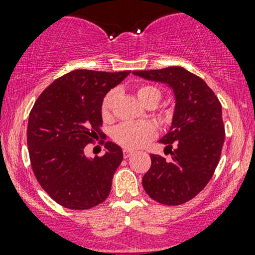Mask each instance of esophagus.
<instances>
[{"label": "esophagus", "mask_w": 255, "mask_h": 255, "mask_svg": "<svg viewBox=\"0 0 255 255\" xmlns=\"http://www.w3.org/2000/svg\"><path fill=\"white\" fill-rule=\"evenodd\" d=\"M132 154H133V151L129 150V149H125V150H123V156H125L126 159L129 158V156L132 155Z\"/></svg>", "instance_id": "obj_1"}]
</instances>
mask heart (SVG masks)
Instances as JSON below:
<instances>
[{
  "label": "heart",
  "instance_id": "b5f03b06",
  "mask_svg": "<svg viewBox=\"0 0 255 255\" xmlns=\"http://www.w3.org/2000/svg\"><path fill=\"white\" fill-rule=\"evenodd\" d=\"M137 97L140 102L148 97H155L159 101L160 91L153 86H140L137 90ZM116 100V91H110L102 100L101 113L104 118L111 116L113 104ZM155 127L148 122H126L116 127L113 138L120 145L128 149H138L145 145L149 140L155 137Z\"/></svg>",
  "mask_w": 255,
  "mask_h": 255
}]
</instances>
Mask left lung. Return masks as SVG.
<instances>
[{
    "mask_svg": "<svg viewBox=\"0 0 255 255\" xmlns=\"http://www.w3.org/2000/svg\"><path fill=\"white\" fill-rule=\"evenodd\" d=\"M173 91L171 125L159 142L171 159L151 154L150 169L142 184L146 194L163 205H181L196 196L212 177L225 142L222 106L199 76L181 66L133 71Z\"/></svg>",
    "mask_w": 255,
    "mask_h": 255,
    "instance_id": "left-lung-1",
    "label": "left lung"
}]
</instances>
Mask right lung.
I'll return each instance as SVG.
<instances>
[{
	"label": "right lung",
	"instance_id": "obj_1",
	"mask_svg": "<svg viewBox=\"0 0 255 255\" xmlns=\"http://www.w3.org/2000/svg\"><path fill=\"white\" fill-rule=\"evenodd\" d=\"M129 74L74 70L51 82L35 101L27 129L30 164L40 186L61 206L87 210L109 196L122 148L107 142L100 158L84 150L102 134V100Z\"/></svg>",
	"mask_w": 255,
	"mask_h": 255
}]
</instances>
